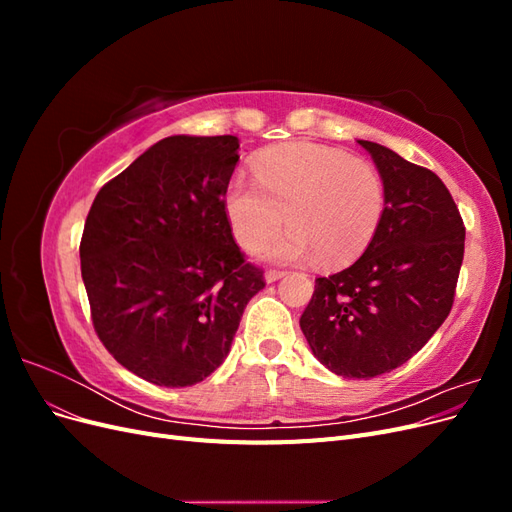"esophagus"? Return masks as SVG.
<instances>
[{
	"mask_svg": "<svg viewBox=\"0 0 512 512\" xmlns=\"http://www.w3.org/2000/svg\"><path fill=\"white\" fill-rule=\"evenodd\" d=\"M284 275H286V271H280V269H269V271L265 273V280H267V284H273V282H277V280H282Z\"/></svg>",
	"mask_w": 512,
	"mask_h": 512,
	"instance_id": "1",
	"label": "esophagus"
}]
</instances>
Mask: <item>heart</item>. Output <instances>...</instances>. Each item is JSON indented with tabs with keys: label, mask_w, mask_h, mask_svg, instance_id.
Wrapping results in <instances>:
<instances>
[{
	"label": "heart",
	"mask_w": 512,
	"mask_h": 512,
	"mask_svg": "<svg viewBox=\"0 0 512 512\" xmlns=\"http://www.w3.org/2000/svg\"><path fill=\"white\" fill-rule=\"evenodd\" d=\"M254 181L237 177L224 194L232 235L256 250L286 224L262 254L275 260L318 256L327 267L359 258L380 226L386 192L378 166L344 149L292 143L262 153Z\"/></svg>",
	"instance_id": "b5f03b06"
}]
</instances>
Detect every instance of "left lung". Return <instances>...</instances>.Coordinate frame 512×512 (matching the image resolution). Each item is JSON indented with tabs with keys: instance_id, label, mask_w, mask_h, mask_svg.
<instances>
[{
	"instance_id": "1",
	"label": "left lung",
	"mask_w": 512,
	"mask_h": 512,
	"mask_svg": "<svg viewBox=\"0 0 512 512\" xmlns=\"http://www.w3.org/2000/svg\"><path fill=\"white\" fill-rule=\"evenodd\" d=\"M384 179L376 237L348 269L316 277L301 331L333 374L376 378L404 365L451 314L466 226L429 168L359 141Z\"/></svg>"
}]
</instances>
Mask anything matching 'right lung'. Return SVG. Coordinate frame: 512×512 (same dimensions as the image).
Returning <instances> with one entry per match:
<instances>
[{
  "label": "right lung",
  "mask_w": 512,
  "mask_h": 512,
  "mask_svg": "<svg viewBox=\"0 0 512 512\" xmlns=\"http://www.w3.org/2000/svg\"><path fill=\"white\" fill-rule=\"evenodd\" d=\"M237 136H168L102 185L85 220L81 273L104 348L158 386H192L230 350L265 288L232 237L224 194Z\"/></svg>",
  "instance_id": "obj_1"
}]
</instances>
